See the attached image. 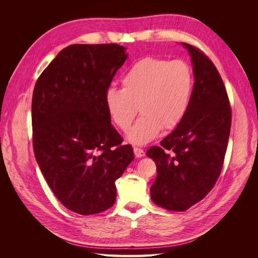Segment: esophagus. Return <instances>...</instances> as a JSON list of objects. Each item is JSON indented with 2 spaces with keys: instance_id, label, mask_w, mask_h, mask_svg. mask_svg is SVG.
<instances>
[{
  "instance_id": "1",
  "label": "esophagus",
  "mask_w": 258,
  "mask_h": 258,
  "mask_svg": "<svg viewBox=\"0 0 258 258\" xmlns=\"http://www.w3.org/2000/svg\"><path fill=\"white\" fill-rule=\"evenodd\" d=\"M134 152H135V155H136V157H138V158H140V157H143V156H145V152L142 150V148H140V147H134Z\"/></svg>"
}]
</instances>
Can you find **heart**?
Listing matches in <instances>:
<instances>
[{
  "mask_svg": "<svg viewBox=\"0 0 258 258\" xmlns=\"http://www.w3.org/2000/svg\"><path fill=\"white\" fill-rule=\"evenodd\" d=\"M192 74L181 60L166 61L145 57L138 60L123 74L121 89L110 88L105 106L117 128L127 132L138 111L142 116L129 135L137 144L151 142L162 128H175L189 107Z\"/></svg>",
  "mask_w": 258,
  "mask_h": 258,
  "instance_id": "b5f03b06",
  "label": "heart"
}]
</instances>
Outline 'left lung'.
Returning <instances> with one entry per match:
<instances>
[{
    "mask_svg": "<svg viewBox=\"0 0 258 258\" xmlns=\"http://www.w3.org/2000/svg\"><path fill=\"white\" fill-rule=\"evenodd\" d=\"M195 83L183 120L160 146L146 155L157 167L151 187L155 205L183 212L204 199L221 174L231 127V107L225 85L207 54L189 44Z\"/></svg>",
    "mask_w": 258,
    "mask_h": 258,
    "instance_id": "left-lung-1",
    "label": "left lung"
}]
</instances>
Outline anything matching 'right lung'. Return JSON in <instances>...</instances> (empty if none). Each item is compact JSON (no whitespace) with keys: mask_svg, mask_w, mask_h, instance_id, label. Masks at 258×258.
Wrapping results in <instances>:
<instances>
[{"mask_svg":"<svg viewBox=\"0 0 258 258\" xmlns=\"http://www.w3.org/2000/svg\"><path fill=\"white\" fill-rule=\"evenodd\" d=\"M124 49L118 44L70 45L33 90L35 159L54 196L82 215L115 204V181L135 159L105 106V93L127 59Z\"/></svg>","mask_w":258,"mask_h":258,"instance_id":"1","label":"right lung"}]
</instances>
